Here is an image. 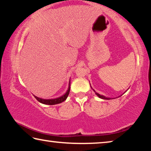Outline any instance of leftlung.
Listing matches in <instances>:
<instances>
[{"instance_id": "8db88e82", "label": "left lung", "mask_w": 151, "mask_h": 151, "mask_svg": "<svg viewBox=\"0 0 151 151\" xmlns=\"http://www.w3.org/2000/svg\"><path fill=\"white\" fill-rule=\"evenodd\" d=\"M95 92V91H94ZM96 93V94L97 96H98L99 98H101V99H106V100H109V99H111L110 98H106V97H105V96H103V95H101V94H99V93Z\"/></svg>"}]
</instances>
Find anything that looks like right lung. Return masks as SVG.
Returning <instances> with one entry per match:
<instances>
[{"mask_svg":"<svg viewBox=\"0 0 151 151\" xmlns=\"http://www.w3.org/2000/svg\"><path fill=\"white\" fill-rule=\"evenodd\" d=\"M70 82L69 81V85H68V88L67 91L66 92V93L65 94H63V96H61L60 97H58V98L56 99H43L41 98H39V97L35 96V99L37 100L40 102V103L45 104H49V105H53V104H59L61 103L62 102L65 101L69 94V92H70Z\"/></svg>","mask_w":151,"mask_h":151,"instance_id":"add662e5","label":"right lung"}]
</instances>
